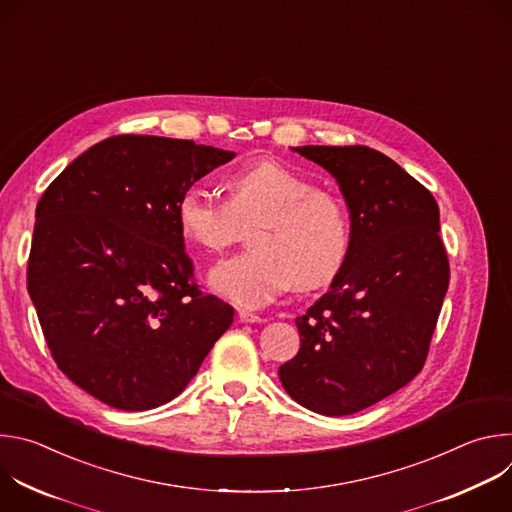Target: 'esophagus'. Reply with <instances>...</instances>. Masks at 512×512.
Returning a JSON list of instances; mask_svg holds the SVG:
<instances>
[{"instance_id": "1", "label": "esophagus", "mask_w": 512, "mask_h": 512, "mask_svg": "<svg viewBox=\"0 0 512 512\" xmlns=\"http://www.w3.org/2000/svg\"><path fill=\"white\" fill-rule=\"evenodd\" d=\"M239 318H241V322H249V324H261L263 322V318L261 316H257V314H253V312H239Z\"/></svg>"}]
</instances>
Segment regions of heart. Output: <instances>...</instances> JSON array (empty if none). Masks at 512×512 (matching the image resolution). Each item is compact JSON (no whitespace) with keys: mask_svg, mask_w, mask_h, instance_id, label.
Returning <instances> with one entry per match:
<instances>
[{"mask_svg":"<svg viewBox=\"0 0 512 512\" xmlns=\"http://www.w3.org/2000/svg\"><path fill=\"white\" fill-rule=\"evenodd\" d=\"M227 202L204 184L184 188L176 214L182 235L204 253H221L253 225V251L225 259L208 273L216 296L239 308H261L291 283L326 285L350 249L344 202L275 160L249 164L227 178Z\"/></svg>","mask_w":512,"mask_h":512,"instance_id":"b5f03b06","label":"heart"}]
</instances>
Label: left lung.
<instances>
[{
    "mask_svg": "<svg viewBox=\"0 0 512 512\" xmlns=\"http://www.w3.org/2000/svg\"><path fill=\"white\" fill-rule=\"evenodd\" d=\"M350 212V249L326 294L296 318L298 354L279 367L291 399L350 415L405 387L427 358L450 263L440 208L399 164L367 145H302Z\"/></svg>",
    "mask_w": 512,
    "mask_h": 512,
    "instance_id": "left-lung-1",
    "label": "left lung"
}]
</instances>
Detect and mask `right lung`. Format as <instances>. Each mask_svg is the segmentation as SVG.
Returning a JSON list of instances; mask_svg holds the SVG:
<instances>
[{"label":"right lung","mask_w":512,"mask_h":512,"mask_svg":"<svg viewBox=\"0 0 512 512\" xmlns=\"http://www.w3.org/2000/svg\"><path fill=\"white\" fill-rule=\"evenodd\" d=\"M235 158L192 139L115 135L68 164L36 206L28 294L58 369L123 411L172 401L233 324L204 296L176 204Z\"/></svg>","instance_id":"add662e5"}]
</instances>
